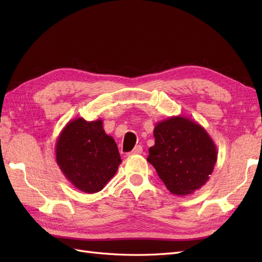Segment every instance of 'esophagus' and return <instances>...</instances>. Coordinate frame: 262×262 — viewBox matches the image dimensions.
<instances>
[{"label": "esophagus", "instance_id": "esophagus-1", "mask_svg": "<svg viewBox=\"0 0 262 262\" xmlns=\"http://www.w3.org/2000/svg\"><path fill=\"white\" fill-rule=\"evenodd\" d=\"M142 152H143V148H142L141 145H137L136 147H134L132 149V152L128 153V156H132V155H139V154H142Z\"/></svg>", "mask_w": 262, "mask_h": 262}]
</instances>
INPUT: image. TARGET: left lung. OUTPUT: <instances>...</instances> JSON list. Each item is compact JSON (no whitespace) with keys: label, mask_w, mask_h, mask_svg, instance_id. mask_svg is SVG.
<instances>
[{"label":"left lung","mask_w":262,"mask_h":262,"mask_svg":"<svg viewBox=\"0 0 262 262\" xmlns=\"http://www.w3.org/2000/svg\"><path fill=\"white\" fill-rule=\"evenodd\" d=\"M147 162L172 194L188 195L207 184L217 160L214 141L202 125L173 116L157 122Z\"/></svg>","instance_id":"obj_1"}]
</instances>
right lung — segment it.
Segmentation results:
<instances>
[{"mask_svg":"<svg viewBox=\"0 0 262 262\" xmlns=\"http://www.w3.org/2000/svg\"><path fill=\"white\" fill-rule=\"evenodd\" d=\"M55 160L63 175L76 189L98 192L118 170L121 157L113 137L106 134L102 120L73 119L55 143Z\"/></svg>","mask_w":262,"mask_h":262,"instance_id":"obj_1","label":"right lung"}]
</instances>
